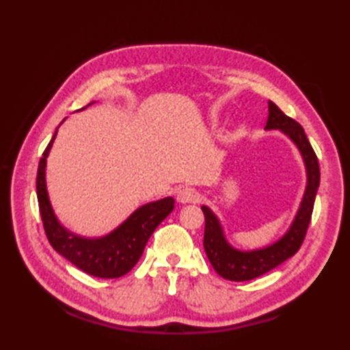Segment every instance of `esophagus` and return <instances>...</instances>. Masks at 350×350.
I'll use <instances>...</instances> for the list:
<instances>
[{
	"label": "esophagus",
	"mask_w": 350,
	"mask_h": 350,
	"mask_svg": "<svg viewBox=\"0 0 350 350\" xmlns=\"http://www.w3.org/2000/svg\"><path fill=\"white\" fill-rule=\"evenodd\" d=\"M200 200V192L196 188L191 187H183L177 191V202L179 203H197Z\"/></svg>",
	"instance_id": "1"
}]
</instances>
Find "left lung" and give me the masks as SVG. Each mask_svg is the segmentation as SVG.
Instances as JSON below:
<instances>
[{
  "label": "left lung",
  "mask_w": 350,
  "mask_h": 350,
  "mask_svg": "<svg viewBox=\"0 0 350 350\" xmlns=\"http://www.w3.org/2000/svg\"><path fill=\"white\" fill-rule=\"evenodd\" d=\"M267 105H269V116H267L265 129H280L299 148L307 170V188L304 192L298 213H296L292 226L288 227L284 236L265 248L252 251H241L233 248L226 239L224 230H222L217 215L207 206H202L206 219L203 245L207 258H209L213 269L222 278L230 281L254 280L298 252L304 242V237L307 234L311 213H313L316 192L319 183H321V170H319L317 156L302 126L298 122H295L293 118L287 117L273 102L269 100Z\"/></svg>",
  "instance_id": "obj_1"
}]
</instances>
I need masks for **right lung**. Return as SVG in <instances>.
<instances>
[{"label": "right lung", "mask_w": 350, "mask_h": 350, "mask_svg": "<svg viewBox=\"0 0 350 350\" xmlns=\"http://www.w3.org/2000/svg\"><path fill=\"white\" fill-rule=\"evenodd\" d=\"M55 137L57 131L42 154L36 180L37 202L48 241L58 254L88 275L99 278L122 277L137 265L154 228L173 212L174 198L165 197L138 207L128 219L107 236L93 239L73 234L60 224L52 211L44 179L46 158Z\"/></svg>", "instance_id": "add662e5"}]
</instances>
